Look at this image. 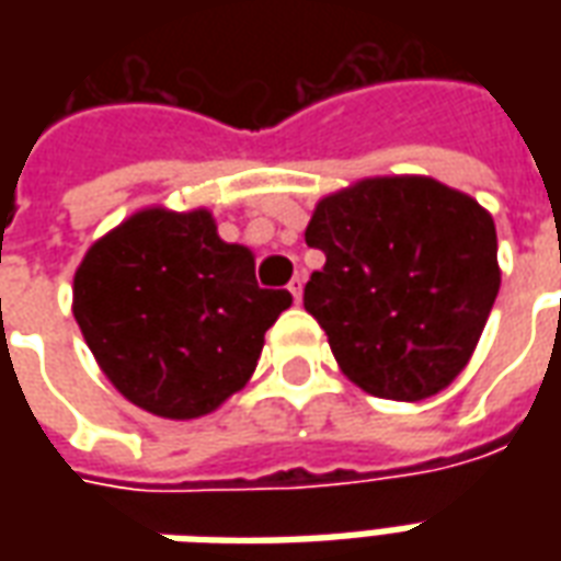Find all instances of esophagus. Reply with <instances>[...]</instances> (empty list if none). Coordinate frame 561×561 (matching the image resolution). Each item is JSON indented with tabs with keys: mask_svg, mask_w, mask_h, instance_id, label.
<instances>
[{
	"mask_svg": "<svg viewBox=\"0 0 561 561\" xmlns=\"http://www.w3.org/2000/svg\"><path fill=\"white\" fill-rule=\"evenodd\" d=\"M288 291H291L294 304H300V297H304V276H294L291 285H288Z\"/></svg>",
	"mask_w": 561,
	"mask_h": 561,
	"instance_id": "1",
	"label": "esophagus"
}]
</instances>
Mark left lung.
Listing matches in <instances>:
<instances>
[{
	"label": "left lung",
	"mask_w": 561,
	"mask_h": 561,
	"mask_svg": "<svg viewBox=\"0 0 561 561\" xmlns=\"http://www.w3.org/2000/svg\"><path fill=\"white\" fill-rule=\"evenodd\" d=\"M304 306L373 397L417 402L466 369L499 294L493 216L433 176H366L321 197Z\"/></svg>",
	"instance_id": "8db88e82"
}]
</instances>
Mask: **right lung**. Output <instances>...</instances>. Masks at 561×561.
Listing matches in <instances>:
<instances>
[{"mask_svg": "<svg viewBox=\"0 0 561 561\" xmlns=\"http://www.w3.org/2000/svg\"><path fill=\"white\" fill-rule=\"evenodd\" d=\"M291 294L257 288L255 255L213 213L147 207L87 249L75 318L107 381L171 421L216 412L245 388Z\"/></svg>", "mask_w": 561, "mask_h": 561, "instance_id": "obj_1", "label": "right lung"}]
</instances>
